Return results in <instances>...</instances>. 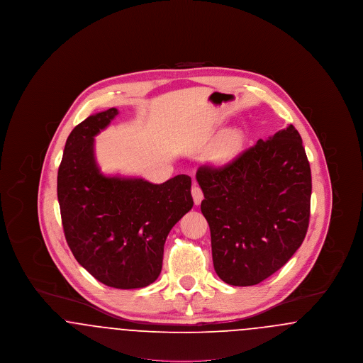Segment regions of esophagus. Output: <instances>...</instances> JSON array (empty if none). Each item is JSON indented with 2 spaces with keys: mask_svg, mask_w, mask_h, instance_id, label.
Returning <instances> with one entry per match:
<instances>
[{
  "mask_svg": "<svg viewBox=\"0 0 363 363\" xmlns=\"http://www.w3.org/2000/svg\"><path fill=\"white\" fill-rule=\"evenodd\" d=\"M191 196H193V201H194L196 206H199V204L203 201V199H204L203 190H201V188H200L199 185H196V184L191 186Z\"/></svg>",
  "mask_w": 363,
  "mask_h": 363,
  "instance_id": "1",
  "label": "esophagus"
}]
</instances>
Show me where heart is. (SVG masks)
Here are the masks:
<instances>
[{"mask_svg":"<svg viewBox=\"0 0 363 363\" xmlns=\"http://www.w3.org/2000/svg\"><path fill=\"white\" fill-rule=\"evenodd\" d=\"M242 133L240 130H230L220 143L219 152L223 155H228L237 151L242 144Z\"/></svg>","mask_w":363,"mask_h":363,"instance_id":"1","label":"heart"}]
</instances>
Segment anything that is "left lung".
Returning a JSON list of instances; mask_svg holds the SVG:
<instances>
[{"instance_id": "obj_1", "label": "left lung", "mask_w": 363, "mask_h": 363, "mask_svg": "<svg viewBox=\"0 0 363 363\" xmlns=\"http://www.w3.org/2000/svg\"><path fill=\"white\" fill-rule=\"evenodd\" d=\"M201 212L213 268L227 284L255 286L302 245L311 218V164L293 125L222 166H200Z\"/></svg>"}]
</instances>
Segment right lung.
<instances>
[{
	"label": "right lung",
	"mask_w": 363,
	"mask_h": 363,
	"mask_svg": "<svg viewBox=\"0 0 363 363\" xmlns=\"http://www.w3.org/2000/svg\"><path fill=\"white\" fill-rule=\"evenodd\" d=\"M118 114L111 107L80 122L67 140L57 177L62 227L77 262L108 287L154 283L164 242L193 207L189 175L156 185L143 178L107 177L95 159V136Z\"/></svg>",
	"instance_id": "obj_1"
}]
</instances>
